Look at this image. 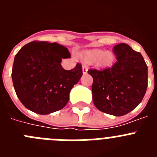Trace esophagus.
<instances>
[{
  "mask_svg": "<svg viewBox=\"0 0 157 157\" xmlns=\"http://www.w3.org/2000/svg\"><path fill=\"white\" fill-rule=\"evenodd\" d=\"M87 71H88V67H87L86 65H83V66H82L83 74H86Z\"/></svg>",
  "mask_w": 157,
  "mask_h": 157,
  "instance_id": "34e87169",
  "label": "esophagus"
}]
</instances>
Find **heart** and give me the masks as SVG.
Masks as SVG:
<instances>
[{"label":"heart","instance_id":"heart-1","mask_svg":"<svg viewBox=\"0 0 157 157\" xmlns=\"http://www.w3.org/2000/svg\"><path fill=\"white\" fill-rule=\"evenodd\" d=\"M86 59L89 62H94L98 60L101 65H109L113 62L114 56L109 51L104 52L101 49H94L86 52Z\"/></svg>","mask_w":157,"mask_h":157}]
</instances>
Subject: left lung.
<instances>
[{"label":"left lung","mask_w":157,"mask_h":157,"mask_svg":"<svg viewBox=\"0 0 157 157\" xmlns=\"http://www.w3.org/2000/svg\"><path fill=\"white\" fill-rule=\"evenodd\" d=\"M117 61L111 67L90 69L93 101L107 114L121 116L134 110L148 86V67L143 56L125 43L113 47Z\"/></svg>","instance_id":"1"}]
</instances>
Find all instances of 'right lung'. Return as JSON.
I'll return each mask as SVG.
<instances>
[{
    "label": "right lung",
    "instance_id": "1",
    "mask_svg": "<svg viewBox=\"0 0 157 157\" xmlns=\"http://www.w3.org/2000/svg\"><path fill=\"white\" fill-rule=\"evenodd\" d=\"M66 47L48 41H31L17 52L12 78L16 94L27 109L50 114L66 106L72 87L79 81V63L71 70L62 67V59L70 58Z\"/></svg>",
    "mask_w": 157,
    "mask_h": 157
}]
</instances>
